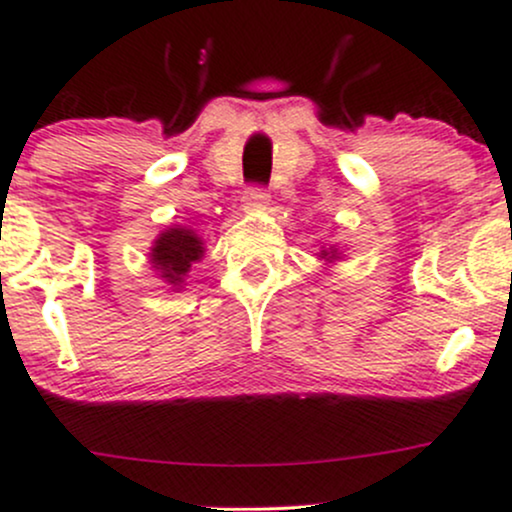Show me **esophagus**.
<instances>
[{"label":"esophagus","mask_w":512,"mask_h":512,"mask_svg":"<svg viewBox=\"0 0 512 512\" xmlns=\"http://www.w3.org/2000/svg\"><path fill=\"white\" fill-rule=\"evenodd\" d=\"M270 205V195L262 188H250L245 195H242V210L245 213H260V210H267Z\"/></svg>","instance_id":"34e87169"}]
</instances>
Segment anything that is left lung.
<instances>
[{
	"label": "left lung",
	"mask_w": 512,
	"mask_h": 512,
	"mask_svg": "<svg viewBox=\"0 0 512 512\" xmlns=\"http://www.w3.org/2000/svg\"><path fill=\"white\" fill-rule=\"evenodd\" d=\"M342 250H339L337 245H332V247H322V250L317 252V260H322L324 262V270H329V267L332 265H337L339 260H342Z\"/></svg>",
	"instance_id": "left-lung-1"
}]
</instances>
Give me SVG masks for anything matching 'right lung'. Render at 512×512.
I'll return each mask as SVG.
<instances>
[{
	"instance_id": "add662e5",
	"label": "right lung",
	"mask_w": 512,
	"mask_h": 512,
	"mask_svg": "<svg viewBox=\"0 0 512 512\" xmlns=\"http://www.w3.org/2000/svg\"><path fill=\"white\" fill-rule=\"evenodd\" d=\"M205 242L193 227L170 225L153 240L148 262L156 270V275L173 292H180L185 285L190 267L203 260Z\"/></svg>"
}]
</instances>
